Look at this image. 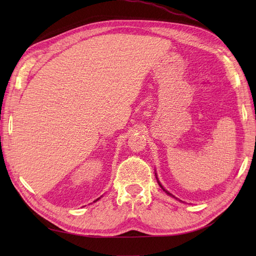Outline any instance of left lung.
I'll return each mask as SVG.
<instances>
[{
	"instance_id": "1",
	"label": "left lung",
	"mask_w": 256,
	"mask_h": 256,
	"mask_svg": "<svg viewBox=\"0 0 256 256\" xmlns=\"http://www.w3.org/2000/svg\"><path fill=\"white\" fill-rule=\"evenodd\" d=\"M154 174H156V173H154ZM156 178H157V182H158V184H159V186H160V187H161V188H162V189H164V191H166V194H168V196H172V198H175V196H173V194H171V193H170V192H168V191H166V189H164V186H162V184H160V182H159V180H158V177H157V174H156Z\"/></svg>"
}]
</instances>
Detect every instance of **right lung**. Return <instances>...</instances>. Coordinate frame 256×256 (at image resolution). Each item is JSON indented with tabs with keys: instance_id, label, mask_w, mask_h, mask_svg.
I'll return each instance as SVG.
<instances>
[{
	"instance_id": "obj_1",
	"label": "right lung",
	"mask_w": 256,
	"mask_h": 256,
	"mask_svg": "<svg viewBox=\"0 0 256 256\" xmlns=\"http://www.w3.org/2000/svg\"><path fill=\"white\" fill-rule=\"evenodd\" d=\"M99 198H97V200H99ZM96 200H94V202H96Z\"/></svg>"
}]
</instances>
